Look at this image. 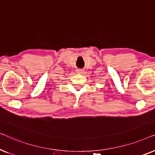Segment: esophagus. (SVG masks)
Instances as JSON below:
<instances>
[{"instance_id":"1","label":"esophagus","mask_w":155,"mask_h":155,"mask_svg":"<svg viewBox=\"0 0 155 155\" xmlns=\"http://www.w3.org/2000/svg\"><path fill=\"white\" fill-rule=\"evenodd\" d=\"M77 73L78 74H80V75H83L84 73V70H81V69H79L77 71Z\"/></svg>"}]
</instances>
